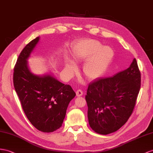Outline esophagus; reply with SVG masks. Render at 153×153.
I'll return each mask as SVG.
<instances>
[{
    "mask_svg": "<svg viewBox=\"0 0 153 153\" xmlns=\"http://www.w3.org/2000/svg\"><path fill=\"white\" fill-rule=\"evenodd\" d=\"M83 95V91H81V90H77L76 91V96L77 97H80Z\"/></svg>",
    "mask_w": 153,
    "mask_h": 153,
    "instance_id": "1",
    "label": "esophagus"
}]
</instances>
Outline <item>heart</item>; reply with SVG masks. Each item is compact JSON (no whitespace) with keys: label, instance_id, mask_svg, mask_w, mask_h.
Listing matches in <instances>:
<instances>
[{"label":"heart","instance_id":"obj_1","mask_svg":"<svg viewBox=\"0 0 153 153\" xmlns=\"http://www.w3.org/2000/svg\"><path fill=\"white\" fill-rule=\"evenodd\" d=\"M71 56L76 65L87 59L83 65V72L88 79L95 80L107 71L114 57V51L111 46H102L97 40L85 39L73 46ZM65 68L70 75L76 71L75 65L68 61L66 62Z\"/></svg>","mask_w":153,"mask_h":153}]
</instances>
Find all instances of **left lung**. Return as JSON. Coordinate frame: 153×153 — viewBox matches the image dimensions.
I'll list each match as a JSON object with an SVG mask.
<instances>
[{
  "label": "left lung",
  "instance_id": "obj_1",
  "mask_svg": "<svg viewBox=\"0 0 153 153\" xmlns=\"http://www.w3.org/2000/svg\"><path fill=\"white\" fill-rule=\"evenodd\" d=\"M140 85L141 74L135 59L127 69L90 83L85 99L92 130L105 135L122 127L132 114Z\"/></svg>",
  "mask_w": 153,
  "mask_h": 153
}]
</instances>
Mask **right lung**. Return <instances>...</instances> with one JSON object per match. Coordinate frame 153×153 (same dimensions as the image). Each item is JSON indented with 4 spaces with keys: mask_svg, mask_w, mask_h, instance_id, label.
I'll list each match as a JSON object with an SVG mask.
<instances>
[{
    "mask_svg": "<svg viewBox=\"0 0 153 153\" xmlns=\"http://www.w3.org/2000/svg\"><path fill=\"white\" fill-rule=\"evenodd\" d=\"M39 40L37 37L30 42L19 55L14 68L13 85L30 123L39 131L52 132L61 127L76 93L52 74L36 75L31 72L28 59Z\"/></svg>",
    "mask_w": 153,
    "mask_h": 153,
    "instance_id": "right-lung-1",
    "label": "right lung"
}]
</instances>
